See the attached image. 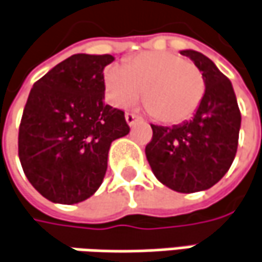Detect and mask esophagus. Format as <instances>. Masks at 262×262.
Segmentation results:
<instances>
[{"label": "esophagus", "instance_id": "1", "mask_svg": "<svg viewBox=\"0 0 262 262\" xmlns=\"http://www.w3.org/2000/svg\"><path fill=\"white\" fill-rule=\"evenodd\" d=\"M139 120H141L139 116H136V114H133V113H126V121H127V124H129V126L136 124Z\"/></svg>", "mask_w": 262, "mask_h": 262}]
</instances>
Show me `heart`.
<instances>
[{
  "label": "heart",
  "mask_w": 262,
  "mask_h": 262,
  "mask_svg": "<svg viewBox=\"0 0 262 262\" xmlns=\"http://www.w3.org/2000/svg\"><path fill=\"white\" fill-rule=\"evenodd\" d=\"M104 80L114 105H129L142 95L151 114L165 124L190 119L205 95V77L198 66L173 52L138 54L124 69L110 66Z\"/></svg>",
  "instance_id": "heart-1"
}]
</instances>
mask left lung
I'll list each match as a JSON object with an SVG mask.
<instances>
[{
  "label": "left lung",
  "instance_id": "obj_1",
  "mask_svg": "<svg viewBox=\"0 0 262 262\" xmlns=\"http://www.w3.org/2000/svg\"><path fill=\"white\" fill-rule=\"evenodd\" d=\"M189 57L205 77V95L193 119L183 124L152 127L145 146L155 177L182 193L214 186L233 163L237 151L241 110L230 80L208 57L198 51L180 52Z\"/></svg>",
  "mask_w": 262,
  "mask_h": 262
}]
</instances>
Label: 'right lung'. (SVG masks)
<instances>
[{
    "label": "right lung",
    "mask_w": 262,
    "mask_h": 262,
    "mask_svg": "<svg viewBox=\"0 0 262 262\" xmlns=\"http://www.w3.org/2000/svg\"><path fill=\"white\" fill-rule=\"evenodd\" d=\"M110 54H74L32 88L18 127L23 171L43 198L77 204L101 186L111 142L130 127L104 102Z\"/></svg>",
    "instance_id": "right-lung-1"
}]
</instances>
